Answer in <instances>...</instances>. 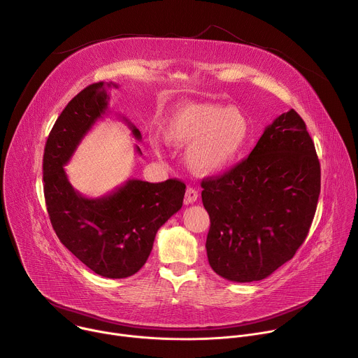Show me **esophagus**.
I'll return each mask as SVG.
<instances>
[{
	"mask_svg": "<svg viewBox=\"0 0 358 358\" xmlns=\"http://www.w3.org/2000/svg\"><path fill=\"white\" fill-rule=\"evenodd\" d=\"M196 198H198V191L192 187H188L185 191V198H184L185 203H194L196 201Z\"/></svg>",
	"mask_w": 358,
	"mask_h": 358,
	"instance_id": "esophagus-1",
	"label": "esophagus"
}]
</instances>
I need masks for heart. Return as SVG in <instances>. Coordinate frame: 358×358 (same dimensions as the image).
<instances>
[{
	"label": "heart",
	"instance_id": "1",
	"mask_svg": "<svg viewBox=\"0 0 358 358\" xmlns=\"http://www.w3.org/2000/svg\"><path fill=\"white\" fill-rule=\"evenodd\" d=\"M249 133V120L241 109L206 101H184L171 112L163 127L169 144L189 143L185 162L196 176H214L229 167Z\"/></svg>",
	"mask_w": 358,
	"mask_h": 358
}]
</instances>
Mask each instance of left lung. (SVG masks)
<instances>
[{"label":"left lung","mask_w":358,"mask_h":358,"mask_svg":"<svg viewBox=\"0 0 358 358\" xmlns=\"http://www.w3.org/2000/svg\"><path fill=\"white\" fill-rule=\"evenodd\" d=\"M201 187L214 272L241 283L268 278L304 242L320 195V163L303 119L293 109L280 115L245 160Z\"/></svg>","instance_id":"1"}]
</instances>
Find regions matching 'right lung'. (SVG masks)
<instances>
[{
    "mask_svg": "<svg viewBox=\"0 0 358 358\" xmlns=\"http://www.w3.org/2000/svg\"><path fill=\"white\" fill-rule=\"evenodd\" d=\"M110 86L117 87L105 82L89 85L57 119L45 144L43 194L59 241L94 273L123 279L145 264L157 231L182 207L185 184L173 178L163 182L133 178L100 198H86L71 185L64 166L106 113ZM124 120L140 140L138 129ZM136 151L141 155L138 145Z\"/></svg>",
    "mask_w": 358,
    "mask_h": 358,
    "instance_id": "1",
    "label": "right lung"
}]
</instances>
